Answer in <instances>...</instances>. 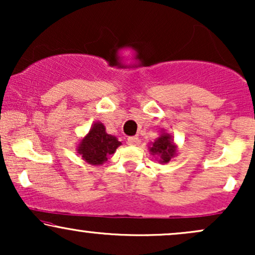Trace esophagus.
Listing matches in <instances>:
<instances>
[{
	"label": "esophagus",
	"instance_id": "obj_1",
	"mask_svg": "<svg viewBox=\"0 0 255 255\" xmlns=\"http://www.w3.org/2000/svg\"><path fill=\"white\" fill-rule=\"evenodd\" d=\"M140 142V139L137 136H130L128 137V145H131V146H135Z\"/></svg>",
	"mask_w": 255,
	"mask_h": 255
}]
</instances>
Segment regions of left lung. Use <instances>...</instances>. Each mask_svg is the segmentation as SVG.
<instances>
[{"label": "left lung", "mask_w": 255, "mask_h": 255, "mask_svg": "<svg viewBox=\"0 0 255 255\" xmlns=\"http://www.w3.org/2000/svg\"><path fill=\"white\" fill-rule=\"evenodd\" d=\"M151 154L159 158L160 163H169L172 157L176 156L177 147L172 141V136L163 130L162 135L152 142L150 147Z\"/></svg>", "instance_id": "obj_1"}]
</instances>
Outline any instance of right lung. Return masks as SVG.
<instances>
[{"label": "right lung", "mask_w": 255, "mask_h": 255, "mask_svg": "<svg viewBox=\"0 0 255 255\" xmlns=\"http://www.w3.org/2000/svg\"><path fill=\"white\" fill-rule=\"evenodd\" d=\"M120 145L121 141H119L116 136L108 134L103 124L95 122L86 136H84L78 145L77 151L89 164L102 165L107 162L110 154L115 153Z\"/></svg>", "instance_id": "obj_1"}]
</instances>
